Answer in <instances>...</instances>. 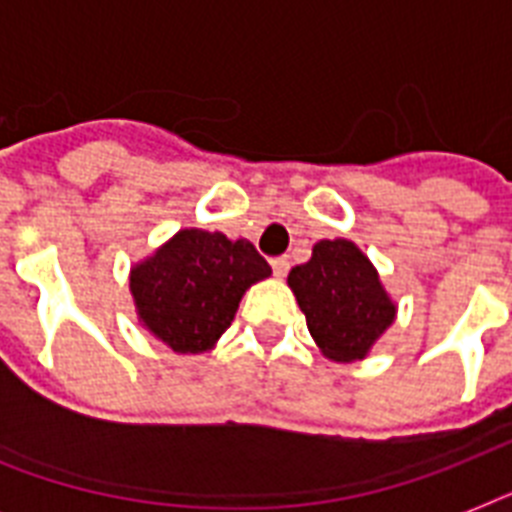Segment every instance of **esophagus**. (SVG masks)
<instances>
[{"label": "esophagus", "instance_id": "1", "mask_svg": "<svg viewBox=\"0 0 512 512\" xmlns=\"http://www.w3.org/2000/svg\"><path fill=\"white\" fill-rule=\"evenodd\" d=\"M271 268H273V273L279 276V279H284V276H287V273H289V257H284V255L273 257Z\"/></svg>", "mask_w": 512, "mask_h": 512}]
</instances>
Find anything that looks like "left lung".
<instances>
[{"label":"left lung","instance_id":"1","mask_svg":"<svg viewBox=\"0 0 512 512\" xmlns=\"http://www.w3.org/2000/svg\"><path fill=\"white\" fill-rule=\"evenodd\" d=\"M289 287L311 337L332 361H356L396 319L369 257L353 241H319L308 263L289 271Z\"/></svg>","mask_w":512,"mask_h":512}]
</instances>
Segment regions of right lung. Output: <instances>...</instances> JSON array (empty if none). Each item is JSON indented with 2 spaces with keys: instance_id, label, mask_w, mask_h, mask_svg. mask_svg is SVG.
<instances>
[{
  "instance_id": "1",
  "label": "right lung",
  "mask_w": 512,
  "mask_h": 512,
  "mask_svg": "<svg viewBox=\"0 0 512 512\" xmlns=\"http://www.w3.org/2000/svg\"><path fill=\"white\" fill-rule=\"evenodd\" d=\"M268 276L247 239L185 228L132 268L130 289L143 327L175 353H204L231 327L241 295Z\"/></svg>"
}]
</instances>
